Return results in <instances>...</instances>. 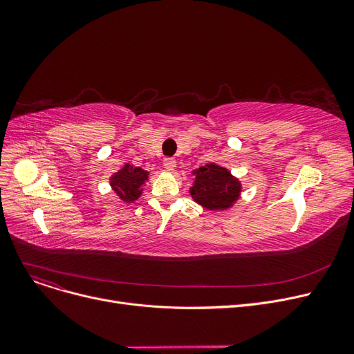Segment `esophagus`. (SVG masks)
<instances>
[{"instance_id":"1","label":"esophagus","mask_w":354,"mask_h":354,"mask_svg":"<svg viewBox=\"0 0 354 354\" xmlns=\"http://www.w3.org/2000/svg\"><path fill=\"white\" fill-rule=\"evenodd\" d=\"M163 166H165V169L166 171H175V167H176V160L174 159V158H165L163 159Z\"/></svg>"}]
</instances>
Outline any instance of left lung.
<instances>
[{
    "instance_id": "obj_1",
    "label": "left lung",
    "mask_w": 354,
    "mask_h": 354,
    "mask_svg": "<svg viewBox=\"0 0 354 354\" xmlns=\"http://www.w3.org/2000/svg\"><path fill=\"white\" fill-rule=\"evenodd\" d=\"M195 176L189 188L192 199L208 211H225L239 199L243 185L227 167L207 163L192 171Z\"/></svg>"
}]
</instances>
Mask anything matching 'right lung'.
I'll list each match as a JSON object with an SVG mask.
<instances>
[{"label":"right lung","mask_w":354,"mask_h":354,"mask_svg":"<svg viewBox=\"0 0 354 354\" xmlns=\"http://www.w3.org/2000/svg\"><path fill=\"white\" fill-rule=\"evenodd\" d=\"M147 179V171L132 163H126L122 169L110 176L109 182L111 189L124 203H132L140 198Z\"/></svg>","instance_id":"1"}]
</instances>
